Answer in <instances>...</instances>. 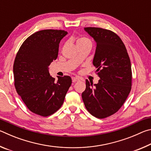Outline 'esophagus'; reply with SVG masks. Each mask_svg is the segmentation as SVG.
Listing matches in <instances>:
<instances>
[{"instance_id":"1","label":"esophagus","mask_w":151,"mask_h":151,"mask_svg":"<svg viewBox=\"0 0 151 151\" xmlns=\"http://www.w3.org/2000/svg\"><path fill=\"white\" fill-rule=\"evenodd\" d=\"M72 81H73V83H76V82H77V81H79V78H76V77H73L72 78Z\"/></svg>"}]
</instances>
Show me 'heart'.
<instances>
[{
  "mask_svg": "<svg viewBox=\"0 0 151 151\" xmlns=\"http://www.w3.org/2000/svg\"><path fill=\"white\" fill-rule=\"evenodd\" d=\"M85 43H91V42L90 41V40L86 37L79 38V39L76 40V46H78V45H81V44H85Z\"/></svg>",
  "mask_w": 151,
  "mask_h": 151,
  "instance_id": "1",
  "label": "heart"
}]
</instances>
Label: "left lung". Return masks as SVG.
<instances>
[{"label": "left lung", "mask_w": 151, "mask_h": 151, "mask_svg": "<svg viewBox=\"0 0 151 151\" xmlns=\"http://www.w3.org/2000/svg\"><path fill=\"white\" fill-rule=\"evenodd\" d=\"M85 30L96 42L93 65L100 80L93 85V82L86 79L82 98L92 115L104 119L121 108L131 92V60L123 42L116 33L97 27H86Z\"/></svg>", "instance_id": "1"}]
</instances>
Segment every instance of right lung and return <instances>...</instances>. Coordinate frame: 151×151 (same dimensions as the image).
Here are the masks:
<instances>
[{"label":"right lung","instance_id":"1","mask_svg":"<svg viewBox=\"0 0 151 151\" xmlns=\"http://www.w3.org/2000/svg\"><path fill=\"white\" fill-rule=\"evenodd\" d=\"M67 35L62 30L36 32L24 40L13 65L14 86L25 105L33 113L50 116L63 105L72 84L69 76H50L48 66L57 59L61 39Z\"/></svg>","mask_w":151,"mask_h":151}]
</instances>
